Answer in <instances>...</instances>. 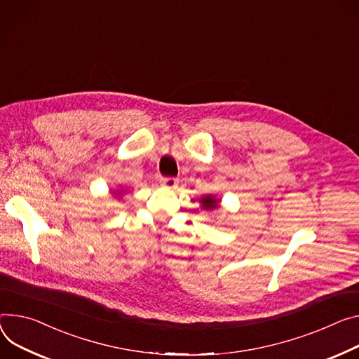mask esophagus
<instances>
[{
  "mask_svg": "<svg viewBox=\"0 0 359 359\" xmlns=\"http://www.w3.org/2000/svg\"><path fill=\"white\" fill-rule=\"evenodd\" d=\"M160 184L166 189H176L179 184V179L176 177H161Z\"/></svg>",
  "mask_w": 359,
  "mask_h": 359,
  "instance_id": "34e87169",
  "label": "esophagus"
}]
</instances>
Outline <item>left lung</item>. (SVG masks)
I'll return each instance as SVG.
<instances>
[{
    "mask_svg": "<svg viewBox=\"0 0 359 359\" xmlns=\"http://www.w3.org/2000/svg\"><path fill=\"white\" fill-rule=\"evenodd\" d=\"M201 202V208L205 209V210H215L219 208V203H220V199H216L213 194H206V196H202L199 199Z\"/></svg>",
    "mask_w": 359,
    "mask_h": 359,
    "instance_id": "obj_1",
    "label": "left lung"
}]
</instances>
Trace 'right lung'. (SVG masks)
<instances>
[{
  "mask_svg": "<svg viewBox=\"0 0 359 359\" xmlns=\"http://www.w3.org/2000/svg\"><path fill=\"white\" fill-rule=\"evenodd\" d=\"M116 193H118V194H120V193H123V189H120V190L117 189V191H116Z\"/></svg>",
  "mask_w": 359,
  "mask_h": 359,
  "instance_id": "right-lung-1",
  "label": "right lung"
}]
</instances>
